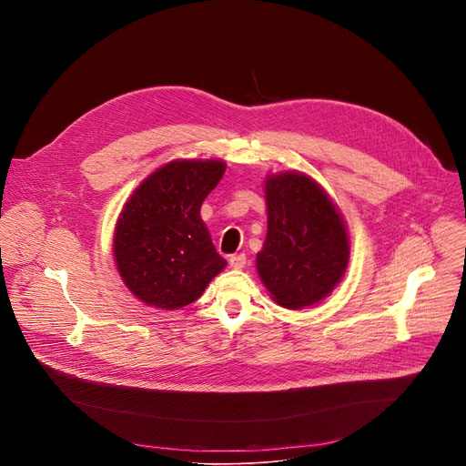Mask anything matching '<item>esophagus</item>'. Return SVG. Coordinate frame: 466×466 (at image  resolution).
I'll return each mask as SVG.
<instances>
[{
    "label": "esophagus",
    "mask_w": 466,
    "mask_h": 466,
    "mask_svg": "<svg viewBox=\"0 0 466 466\" xmlns=\"http://www.w3.org/2000/svg\"><path fill=\"white\" fill-rule=\"evenodd\" d=\"M228 263H230L232 269H241L243 265L247 263V258H245V254H234V256H230Z\"/></svg>",
    "instance_id": "esophagus-1"
}]
</instances>
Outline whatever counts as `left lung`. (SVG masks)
<instances>
[{"label": "left lung", "instance_id": "8db88e82", "mask_svg": "<svg viewBox=\"0 0 466 466\" xmlns=\"http://www.w3.org/2000/svg\"><path fill=\"white\" fill-rule=\"evenodd\" d=\"M263 186L268 236L256 254L258 275L279 306H315L336 289L349 268L345 218L306 173H271Z\"/></svg>", "mask_w": 466, "mask_h": 466}]
</instances>
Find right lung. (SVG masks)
Instances as JSON below:
<instances>
[{
	"mask_svg": "<svg viewBox=\"0 0 466 466\" xmlns=\"http://www.w3.org/2000/svg\"><path fill=\"white\" fill-rule=\"evenodd\" d=\"M223 160L178 158L132 191L114 228V261L127 289L147 306L180 309L201 297L225 268L201 219Z\"/></svg>",
	"mask_w": 466,
	"mask_h": 466,
	"instance_id": "add662e5",
	"label": "right lung"
}]
</instances>
